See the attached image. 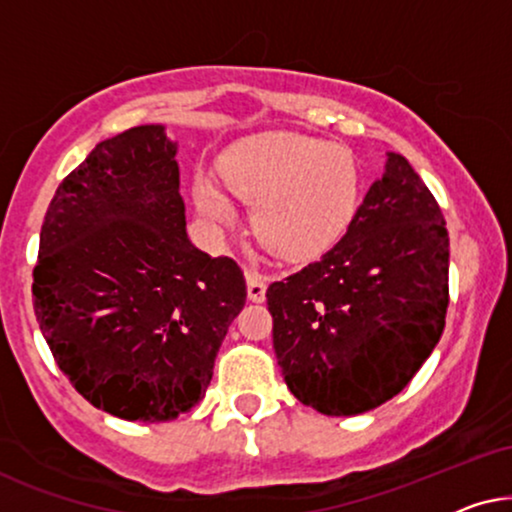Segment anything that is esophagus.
Masks as SVG:
<instances>
[{
  "label": "esophagus",
  "mask_w": 512,
  "mask_h": 512,
  "mask_svg": "<svg viewBox=\"0 0 512 512\" xmlns=\"http://www.w3.org/2000/svg\"><path fill=\"white\" fill-rule=\"evenodd\" d=\"M245 283H248V299L250 302H264L267 299V278L262 274H257V271L248 269L245 271Z\"/></svg>",
  "instance_id": "obj_1"
}]
</instances>
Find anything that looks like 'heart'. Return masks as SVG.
Wrapping results in <instances>:
<instances>
[{
    "mask_svg": "<svg viewBox=\"0 0 512 512\" xmlns=\"http://www.w3.org/2000/svg\"><path fill=\"white\" fill-rule=\"evenodd\" d=\"M220 173L234 196L255 203L252 227L264 248L288 262L313 260L335 248L358 213L363 189L349 147L285 131L229 149ZM228 193L208 175L192 180L196 208L217 227L236 222Z\"/></svg>",
    "mask_w": 512,
    "mask_h": 512,
    "instance_id": "b5f03b06",
    "label": "heart"
}]
</instances>
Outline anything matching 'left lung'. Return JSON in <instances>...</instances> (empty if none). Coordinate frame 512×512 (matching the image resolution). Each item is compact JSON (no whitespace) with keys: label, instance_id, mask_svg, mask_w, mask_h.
Wrapping results in <instances>:
<instances>
[{"label":"left lung","instance_id":"obj_1","mask_svg":"<svg viewBox=\"0 0 512 512\" xmlns=\"http://www.w3.org/2000/svg\"><path fill=\"white\" fill-rule=\"evenodd\" d=\"M447 278L440 206L410 161L388 152L342 241L269 285L290 393L327 417L370 412L398 395L440 342Z\"/></svg>","mask_w":512,"mask_h":512}]
</instances>
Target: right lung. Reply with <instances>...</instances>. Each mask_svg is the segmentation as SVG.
Listing matches in <instances>:
<instances>
[{"label":"right lung","instance_id":"1","mask_svg":"<svg viewBox=\"0 0 512 512\" xmlns=\"http://www.w3.org/2000/svg\"><path fill=\"white\" fill-rule=\"evenodd\" d=\"M175 156L161 124L98 142L39 234V330L88 403L126 421L194 410L245 304L238 264L189 241Z\"/></svg>","mask_w":512,"mask_h":512}]
</instances>
